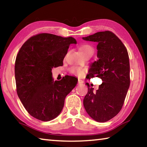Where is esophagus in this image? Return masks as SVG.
<instances>
[{
	"mask_svg": "<svg viewBox=\"0 0 147 147\" xmlns=\"http://www.w3.org/2000/svg\"><path fill=\"white\" fill-rule=\"evenodd\" d=\"M78 84H82L84 83V81L82 80H80V79H78Z\"/></svg>",
	"mask_w": 147,
	"mask_h": 147,
	"instance_id": "obj_1",
	"label": "esophagus"
}]
</instances>
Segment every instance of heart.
<instances>
[{
	"label": "heart",
	"mask_w": 147,
	"mask_h": 147,
	"mask_svg": "<svg viewBox=\"0 0 147 147\" xmlns=\"http://www.w3.org/2000/svg\"><path fill=\"white\" fill-rule=\"evenodd\" d=\"M80 51L84 55H86L87 54L89 53H93V49L90 45L88 44H84L80 47ZM70 72L73 74H77L78 76H82L84 73V70L82 69H80L78 67H73L70 69Z\"/></svg>",
	"instance_id": "1"
}]
</instances>
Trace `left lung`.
I'll return each instance as SVG.
<instances>
[{"mask_svg":"<svg viewBox=\"0 0 147 147\" xmlns=\"http://www.w3.org/2000/svg\"><path fill=\"white\" fill-rule=\"evenodd\" d=\"M97 42L98 59L90 65L87 78L94 76L102 83L96 92L89 88L84 98V106L94 121L104 123L121 111L130 86V62L127 49L120 39L110 31L98 32L82 38Z\"/></svg>","mask_w":147,"mask_h":147,"instance_id":"obj_1","label":"left lung"}]
</instances>
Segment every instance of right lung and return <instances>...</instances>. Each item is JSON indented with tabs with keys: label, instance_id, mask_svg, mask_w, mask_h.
<instances>
[{
	"label": "right lung",
	"instance_id": "add662e5",
	"mask_svg": "<svg viewBox=\"0 0 147 147\" xmlns=\"http://www.w3.org/2000/svg\"><path fill=\"white\" fill-rule=\"evenodd\" d=\"M76 43L69 37L42 33L32 36L17 54L15 77L18 96L30 115L49 121L58 117L66 96L78 82L74 76L54 82L52 68L63 65L69 45Z\"/></svg>",
	"mask_w": 147,
	"mask_h": 147
}]
</instances>
